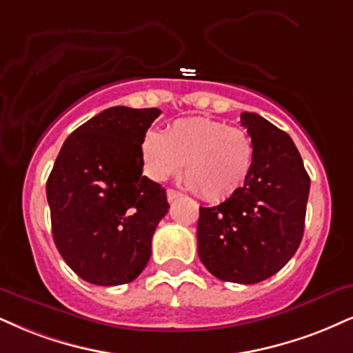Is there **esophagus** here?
<instances>
[{
	"label": "esophagus",
	"instance_id": "34e87169",
	"mask_svg": "<svg viewBox=\"0 0 353 353\" xmlns=\"http://www.w3.org/2000/svg\"><path fill=\"white\" fill-rule=\"evenodd\" d=\"M178 198H181L180 191H176V190H168V191H167V199H168V203L175 201V199H178Z\"/></svg>",
	"mask_w": 353,
	"mask_h": 353
}]
</instances>
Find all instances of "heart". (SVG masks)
Wrapping results in <instances>:
<instances>
[{
	"label": "heart",
	"instance_id": "b5f03b06",
	"mask_svg": "<svg viewBox=\"0 0 353 353\" xmlns=\"http://www.w3.org/2000/svg\"><path fill=\"white\" fill-rule=\"evenodd\" d=\"M147 176L163 181L181 170L190 188L208 201L236 194L254 165V142L245 129L206 117L176 119L163 134L150 130L141 142Z\"/></svg>",
	"mask_w": 353,
	"mask_h": 353
}]
</instances>
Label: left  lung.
<instances>
[{"mask_svg": "<svg viewBox=\"0 0 353 353\" xmlns=\"http://www.w3.org/2000/svg\"><path fill=\"white\" fill-rule=\"evenodd\" d=\"M241 124L254 142L252 172L219 206L199 208L198 255L219 280L254 285L298 250L311 180L288 134L255 112H242Z\"/></svg>", "mask_w": 353, "mask_h": 353, "instance_id": "1", "label": "left lung"}]
</instances>
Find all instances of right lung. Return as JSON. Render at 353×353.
Returning a JSON list of instances; mask_svg holds the SVG:
<instances>
[{"mask_svg": "<svg viewBox=\"0 0 353 353\" xmlns=\"http://www.w3.org/2000/svg\"><path fill=\"white\" fill-rule=\"evenodd\" d=\"M160 112L114 106L91 117L63 142L47 180L57 249L93 285L136 280L168 212L165 190L142 175L141 142Z\"/></svg>", "mask_w": 353, "mask_h": 353, "instance_id": "add662e5", "label": "right lung"}]
</instances>
